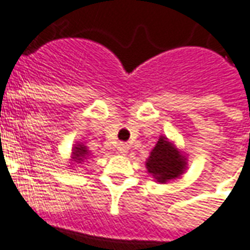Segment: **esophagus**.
I'll use <instances>...</instances> for the list:
<instances>
[{
	"mask_svg": "<svg viewBox=\"0 0 250 250\" xmlns=\"http://www.w3.org/2000/svg\"><path fill=\"white\" fill-rule=\"evenodd\" d=\"M117 151H119L120 154H125V152L128 151V146L125 144V143H122V144H119V146H117Z\"/></svg>",
	"mask_w": 250,
	"mask_h": 250,
	"instance_id": "esophagus-1",
	"label": "esophagus"
}]
</instances>
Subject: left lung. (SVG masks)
<instances>
[{"instance_id":"1","label":"left lung","mask_w":250,"mask_h":250,"mask_svg":"<svg viewBox=\"0 0 250 250\" xmlns=\"http://www.w3.org/2000/svg\"><path fill=\"white\" fill-rule=\"evenodd\" d=\"M146 168L155 182L165 185L170 180L179 179L186 172L188 157L173 141L161 136L146 158Z\"/></svg>"}]
</instances>
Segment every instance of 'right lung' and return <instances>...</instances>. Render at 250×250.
<instances>
[{
	"label": "right lung",
	"instance_id": "1",
	"mask_svg": "<svg viewBox=\"0 0 250 250\" xmlns=\"http://www.w3.org/2000/svg\"><path fill=\"white\" fill-rule=\"evenodd\" d=\"M89 155H91V151L88 149V146H85L83 143H77V144H74V146H72V149H71V167L75 165V164H82L85 159L89 158Z\"/></svg>",
	"mask_w": 250,
	"mask_h": 250
}]
</instances>
